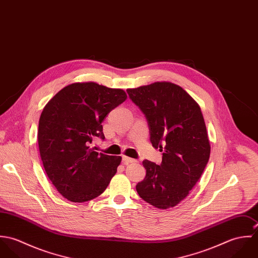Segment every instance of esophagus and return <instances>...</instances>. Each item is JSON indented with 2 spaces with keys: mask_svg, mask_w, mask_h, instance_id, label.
<instances>
[{
  "mask_svg": "<svg viewBox=\"0 0 258 258\" xmlns=\"http://www.w3.org/2000/svg\"><path fill=\"white\" fill-rule=\"evenodd\" d=\"M122 160H123L124 164H129V163H134V162H137L135 159L129 158V157H127V156H123V157H122Z\"/></svg>",
  "mask_w": 258,
  "mask_h": 258,
  "instance_id": "esophagus-1",
  "label": "esophagus"
}]
</instances>
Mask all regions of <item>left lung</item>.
Returning <instances> with one entry per match:
<instances>
[{"mask_svg": "<svg viewBox=\"0 0 258 258\" xmlns=\"http://www.w3.org/2000/svg\"><path fill=\"white\" fill-rule=\"evenodd\" d=\"M147 119L150 141L163 152L162 163L143 161L145 179L136 189L142 200L166 210L177 206L200 180L211 154L199 104L172 82H154L127 89Z\"/></svg>", "mask_w": 258, "mask_h": 258, "instance_id": "1", "label": "left lung"}]
</instances>
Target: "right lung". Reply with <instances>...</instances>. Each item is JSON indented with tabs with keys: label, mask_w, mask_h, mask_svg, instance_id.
<instances>
[{
	"label": "right lung",
	"mask_w": 258,
	"mask_h": 258,
	"mask_svg": "<svg viewBox=\"0 0 258 258\" xmlns=\"http://www.w3.org/2000/svg\"><path fill=\"white\" fill-rule=\"evenodd\" d=\"M127 98L124 90L95 82H76L58 91L44 106L37 141L44 171L57 191L74 203L100 196L121 163L120 156L94 151L104 140L102 122Z\"/></svg>",
	"instance_id": "1"
}]
</instances>
